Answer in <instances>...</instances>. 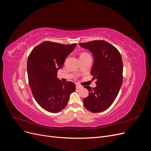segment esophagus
<instances>
[{
    "mask_svg": "<svg viewBox=\"0 0 151 151\" xmlns=\"http://www.w3.org/2000/svg\"><path fill=\"white\" fill-rule=\"evenodd\" d=\"M83 88V86L79 85V84H76V89H81V88Z\"/></svg>",
    "mask_w": 151,
    "mask_h": 151,
    "instance_id": "34e87169",
    "label": "esophagus"
}]
</instances>
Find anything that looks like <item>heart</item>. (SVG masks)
I'll list each match as a JSON object with an SVG mask.
<instances>
[{
	"label": "heart",
	"instance_id": "obj_1",
	"mask_svg": "<svg viewBox=\"0 0 151 151\" xmlns=\"http://www.w3.org/2000/svg\"><path fill=\"white\" fill-rule=\"evenodd\" d=\"M89 55V54L88 53H86V52H83V53H82L81 54V56H82V55Z\"/></svg>",
	"mask_w": 151,
	"mask_h": 151
}]
</instances>
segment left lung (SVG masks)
Returning <instances> with one entry per match:
<instances>
[{
  "label": "left lung",
  "mask_w": 151,
  "mask_h": 151,
  "mask_svg": "<svg viewBox=\"0 0 151 151\" xmlns=\"http://www.w3.org/2000/svg\"><path fill=\"white\" fill-rule=\"evenodd\" d=\"M94 56L91 71L96 79V87L86 86L89 95L83 99L85 108L91 112L106 110L115 101L123 83V61L116 48L104 40H94L79 44Z\"/></svg>",
  "instance_id": "obj_1"
}]
</instances>
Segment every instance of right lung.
<instances>
[{
	"instance_id": "obj_1",
	"label": "right lung",
	"mask_w": 151,
	"mask_h": 151,
	"mask_svg": "<svg viewBox=\"0 0 151 151\" xmlns=\"http://www.w3.org/2000/svg\"><path fill=\"white\" fill-rule=\"evenodd\" d=\"M76 46L45 41L35 47L28 58L27 71L32 94L45 110L57 113L64 109L70 94L75 91L74 83H63L57 77L68 55Z\"/></svg>"
}]
</instances>
